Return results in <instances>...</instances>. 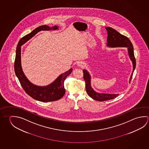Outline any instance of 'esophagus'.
<instances>
[{
	"label": "esophagus",
	"mask_w": 149,
	"mask_h": 149,
	"mask_svg": "<svg viewBox=\"0 0 149 149\" xmlns=\"http://www.w3.org/2000/svg\"><path fill=\"white\" fill-rule=\"evenodd\" d=\"M77 65L79 66H83L84 65V63L81 61H79L77 63Z\"/></svg>",
	"instance_id": "esophagus-1"
}]
</instances>
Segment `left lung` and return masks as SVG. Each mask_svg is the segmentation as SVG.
Segmentation results:
<instances>
[{
    "label": "left lung",
    "mask_w": 149,
    "mask_h": 149,
    "mask_svg": "<svg viewBox=\"0 0 149 149\" xmlns=\"http://www.w3.org/2000/svg\"><path fill=\"white\" fill-rule=\"evenodd\" d=\"M107 30L108 36L107 39V47H125L128 49V55L132 62L133 71L129 79L130 83L133 75V73L136 68V58L134 55L133 45L128 38L123 35L120 34L114 29L110 27H105ZM84 78L86 84V92L91 98L99 101L103 102L110 99H113L118 96L119 94H104L99 93L95 91L91 86V76L88 72L86 70H83Z\"/></svg>",
    "instance_id": "obj_1"
}]
</instances>
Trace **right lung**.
Listing matches in <instances>:
<instances>
[{
  "instance_id": "obj_1",
  "label": "right lung",
  "mask_w": 149,
  "mask_h": 149,
  "mask_svg": "<svg viewBox=\"0 0 149 149\" xmlns=\"http://www.w3.org/2000/svg\"><path fill=\"white\" fill-rule=\"evenodd\" d=\"M58 26H55L52 27L44 25L39 26L36 29L20 40L17 47L16 58L15 61V72L17 77L21 84V86L26 92L33 99L42 102H53L61 99L65 93L64 87V81L66 77L73 71L72 68L65 73L61 74L55 81L47 86H37L32 83L26 78L22 71L21 63V47L28 40L34 37L37 33L41 31H50L58 30Z\"/></svg>"
}]
</instances>
